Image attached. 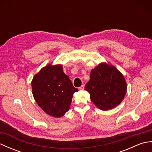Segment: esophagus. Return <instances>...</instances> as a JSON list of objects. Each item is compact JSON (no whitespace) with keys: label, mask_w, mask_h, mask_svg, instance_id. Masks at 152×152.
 Here are the masks:
<instances>
[{"label":"esophagus","mask_w":152,"mask_h":152,"mask_svg":"<svg viewBox=\"0 0 152 152\" xmlns=\"http://www.w3.org/2000/svg\"><path fill=\"white\" fill-rule=\"evenodd\" d=\"M84 87H85V85H84V84H83L81 87H80L79 89H81V90H83V89H84Z\"/></svg>","instance_id":"1"}]
</instances>
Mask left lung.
Instances as JSON below:
<instances>
[{
    "label": "left lung",
    "mask_w": 152,
    "mask_h": 152,
    "mask_svg": "<svg viewBox=\"0 0 152 152\" xmlns=\"http://www.w3.org/2000/svg\"><path fill=\"white\" fill-rule=\"evenodd\" d=\"M85 89L96 107L105 111L121 102L127 91V83L124 76L114 66L102 63L91 71Z\"/></svg>",
    "instance_id": "obj_1"
}]
</instances>
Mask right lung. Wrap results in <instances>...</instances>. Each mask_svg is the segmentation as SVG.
<instances>
[{
    "instance_id": "1",
    "label": "right lung",
    "mask_w": 152,
    "mask_h": 152,
    "mask_svg": "<svg viewBox=\"0 0 152 152\" xmlns=\"http://www.w3.org/2000/svg\"><path fill=\"white\" fill-rule=\"evenodd\" d=\"M32 91L38 106L48 115L60 118L68 112L74 88L69 77L63 72L61 64H48L34 76Z\"/></svg>"
}]
</instances>
